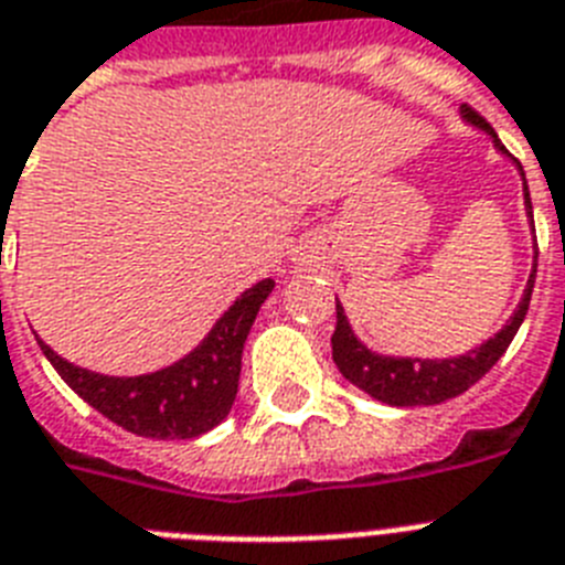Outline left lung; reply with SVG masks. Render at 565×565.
<instances>
[{
	"label": "left lung",
	"instance_id": "8db88e82",
	"mask_svg": "<svg viewBox=\"0 0 565 565\" xmlns=\"http://www.w3.org/2000/svg\"><path fill=\"white\" fill-rule=\"evenodd\" d=\"M461 115H465L470 124L482 126L484 132L493 135V141H497V132H493L491 124H488L477 109L461 106ZM497 147H500L502 152H508L500 141H497ZM525 207H529L531 213L529 184H525ZM534 277H537V263H534V271H531L529 286H525L523 300L516 306L514 317L508 320V326L497 334V338H491L479 349L468 352V355L447 358V361L372 355L370 349L358 343V338L352 334V329H349L347 323V315L340 309V302H334V309H338V326H334L332 334V358L334 363H338L340 375L347 377V381H352L355 386H361L363 393H370L372 398L384 401V404H393V407H430V404H441V401L447 398H456V395H461L465 390H470V386L477 384L479 377L488 375L493 363L502 358V352L511 347V340H514L516 329H520L525 311H529L531 291H534Z\"/></svg>",
	"mask_w": 565,
	"mask_h": 565
}]
</instances>
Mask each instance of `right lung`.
I'll use <instances>...</instances> for the list:
<instances>
[{"instance_id": "right-lung-1", "label": "right lung", "mask_w": 565, "mask_h": 565, "mask_svg": "<svg viewBox=\"0 0 565 565\" xmlns=\"http://www.w3.org/2000/svg\"><path fill=\"white\" fill-rule=\"evenodd\" d=\"M271 288L274 279H263L248 288L225 311L202 347L184 361L152 375H97L63 361L42 340L40 349L88 407H95L124 430L143 439H195L231 413L239 386L242 347Z\"/></svg>"}]
</instances>
